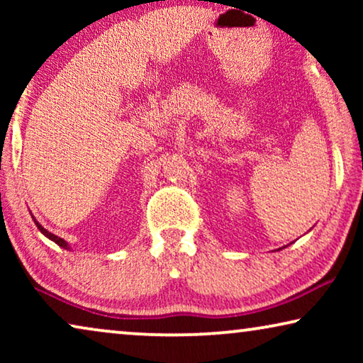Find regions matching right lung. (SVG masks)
<instances>
[{"mask_svg": "<svg viewBox=\"0 0 363 363\" xmlns=\"http://www.w3.org/2000/svg\"><path fill=\"white\" fill-rule=\"evenodd\" d=\"M31 216H33V215H31ZM33 220H34V225H36V226H38V230H39V231H41L44 236H46V238H49V240H51V241H54V242H56V245H57V246H61V247H64V250H71V246H69V242H67V241H64V240H62V238H59V236H56V235H52V233H51V231H48V230H46V228H44V226L41 225V223H39V221H38V220H36V218H34V216H33Z\"/></svg>", "mask_w": 363, "mask_h": 363, "instance_id": "right-lung-1", "label": "right lung"}]
</instances>
